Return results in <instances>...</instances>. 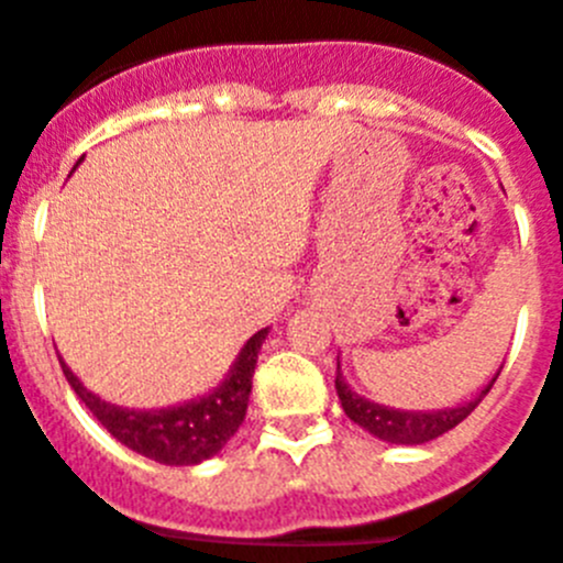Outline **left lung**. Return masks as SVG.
<instances>
[{
    "instance_id": "1",
    "label": "left lung",
    "mask_w": 563,
    "mask_h": 563,
    "mask_svg": "<svg viewBox=\"0 0 563 563\" xmlns=\"http://www.w3.org/2000/svg\"><path fill=\"white\" fill-rule=\"evenodd\" d=\"M496 372L490 377L485 389L474 397V400L454 406V409H437V411H402V409H389V406H380V402H372L366 397H361L357 391L350 389V383L343 380L341 366H338L335 375V389L341 397V406L346 411L352 422H357L361 429L369 431L372 437L383 442H391V445H422V442H431L437 437H442L445 431H451L454 426H460L471 411L482 402V397L494 389Z\"/></svg>"
}]
</instances>
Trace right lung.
I'll return each mask as SVG.
<instances>
[{"mask_svg":"<svg viewBox=\"0 0 563 563\" xmlns=\"http://www.w3.org/2000/svg\"><path fill=\"white\" fill-rule=\"evenodd\" d=\"M265 338L267 330H258L242 346L231 372H228V377L217 389L208 391L200 400L172 406V409H121V406L92 395L64 361L62 369L73 391L92 411V417L101 422L114 440L123 442L126 449L161 462V465H197V462L220 454L222 445L236 434L242 420H245L247 397H251L253 386V369H256V357Z\"/></svg>","mask_w":563,"mask_h":563,"instance_id":"obj_1","label":"right lung"}]
</instances>
